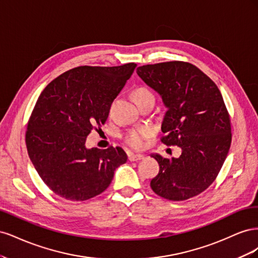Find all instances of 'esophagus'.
<instances>
[{"label": "esophagus", "instance_id": "34e87169", "mask_svg": "<svg viewBox=\"0 0 258 258\" xmlns=\"http://www.w3.org/2000/svg\"><path fill=\"white\" fill-rule=\"evenodd\" d=\"M128 158L130 161H137V160H141L144 158V155L142 154H135V153H129Z\"/></svg>", "mask_w": 258, "mask_h": 258}]
</instances>
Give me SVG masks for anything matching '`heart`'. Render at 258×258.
<instances>
[{
  "instance_id": "heart-1",
  "label": "heart",
  "mask_w": 258,
  "mask_h": 258,
  "mask_svg": "<svg viewBox=\"0 0 258 258\" xmlns=\"http://www.w3.org/2000/svg\"><path fill=\"white\" fill-rule=\"evenodd\" d=\"M146 95H152V92L144 88H138L135 91V97L139 96H146ZM153 135V129L151 127H140L129 130L126 135H124V140L126 142L134 148H143L146 144V140Z\"/></svg>"
}]
</instances>
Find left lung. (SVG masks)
I'll return each instance as SVG.
<instances>
[{"label":"left lung","instance_id":"8db88e82","mask_svg":"<svg viewBox=\"0 0 258 258\" xmlns=\"http://www.w3.org/2000/svg\"><path fill=\"white\" fill-rule=\"evenodd\" d=\"M137 74L167 108L162 143L182 150L178 158L151 155L159 163L152 189L175 201L197 196L213 183L229 152L230 119L222 93L209 76L187 62L142 66Z\"/></svg>","mask_w":258,"mask_h":258}]
</instances>
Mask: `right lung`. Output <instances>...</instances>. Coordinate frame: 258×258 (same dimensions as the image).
<instances>
[{
  "label": "right lung",
  "mask_w": 258,
  "mask_h": 258,
  "mask_svg": "<svg viewBox=\"0 0 258 258\" xmlns=\"http://www.w3.org/2000/svg\"><path fill=\"white\" fill-rule=\"evenodd\" d=\"M137 64L79 67L50 82L28 122L29 157L43 182L67 200L84 201L110 186L127 162L121 147L88 148L86 139L105 122L111 103Z\"/></svg>",
  "instance_id": "1"
}]
</instances>
